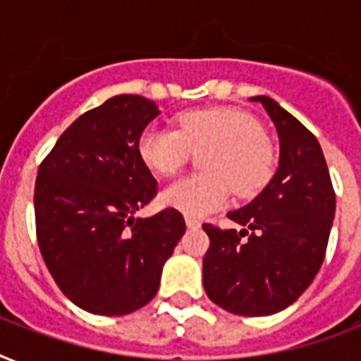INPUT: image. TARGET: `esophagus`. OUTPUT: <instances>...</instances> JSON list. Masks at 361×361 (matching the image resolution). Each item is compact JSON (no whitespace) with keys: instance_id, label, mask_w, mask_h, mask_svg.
Returning <instances> with one entry per match:
<instances>
[{"instance_id":"1","label":"esophagus","mask_w":361,"mask_h":361,"mask_svg":"<svg viewBox=\"0 0 361 361\" xmlns=\"http://www.w3.org/2000/svg\"><path fill=\"white\" fill-rule=\"evenodd\" d=\"M185 225L189 226V228H200V221L195 219V217H189V215H185Z\"/></svg>"}]
</instances>
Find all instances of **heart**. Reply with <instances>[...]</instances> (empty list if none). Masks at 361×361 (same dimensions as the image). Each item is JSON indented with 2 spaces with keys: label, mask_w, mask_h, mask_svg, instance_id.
I'll use <instances>...</instances> for the list:
<instances>
[{
  "label": "heart",
  "mask_w": 361,
  "mask_h": 361,
  "mask_svg": "<svg viewBox=\"0 0 361 361\" xmlns=\"http://www.w3.org/2000/svg\"><path fill=\"white\" fill-rule=\"evenodd\" d=\"M206 174L172 181L161 192L164 206L189 217H204L223 208L231 187L240 197H251L268 181L274 153L255 118L234 109L192 110L178 118V130L147 127L138 138V153L147 169L161 176L176 174L191 152Z\"/></svg>",
  "instance_id": "b5f03b06"
}]
</instances>
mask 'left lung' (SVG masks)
Wrapping results in <instances>:
<instances>
[{"label":"left lung","instance_id":"left-lung-1","mask_svg":"<svg viewBox=\"0 0 361 361\" xmlns=\"http://www.w3.org/2000/svg\"><path fill=\"white\" fill-rule=\"evenodd\" d=\"M279 136V166L268 185L228 219L240 232L202 228L209 236L204 288L214 303L241 317H268L296 302L324 260L336 192L324 153L277 101L257 95Z\"/></svg>","mask_w":361,"mask_h":361}]
</instances>
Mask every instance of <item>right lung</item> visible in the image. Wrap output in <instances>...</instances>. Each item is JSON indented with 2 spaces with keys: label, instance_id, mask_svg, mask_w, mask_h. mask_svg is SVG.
<instances>
[{
  "label": "right lung",
  "instance_id": "obj_1",
  "mask_svg": "<svg viewBox=\"0 0 361 361\" xmlns=\"http://www.w3.org/2000/svg\"><path fill=\"white\" fill-rule=\"evenodd\" d=\"M159 114L149 99L116 95L73 121L39 166V249L61 292L87 313L121 317L152 302L185 232L174 208L135 217L157 191L138 138Z\"/></svg>",
  "mask_w": 361,
  "mask_h": 361
}]
</instances>
